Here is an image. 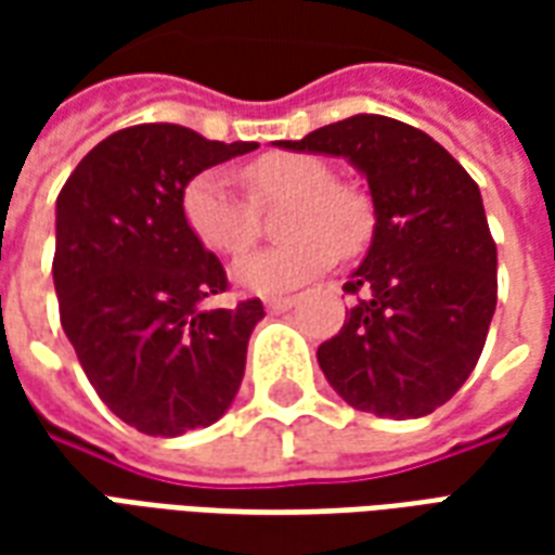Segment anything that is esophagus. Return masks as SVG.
<instances>
[{"instance_id":"esophagus-1","label":"esophagus","mask_w":555,"mask_h":555,"mask_svg":"<svg viewBox=\"0 0 555 555\" xmlns=\"http://www.w3.org/2000/svg\"><path fill=\"white\" fill-rule=\"evenodd\" d=\"M267 312H285L294 306V297H267L264 300Z\"/></svg>"}]
</instances>
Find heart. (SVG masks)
Listing matches in <instances>:
<instances>
[{
  "mask_svg": "<svg viewBox=\"0 0 555 555\" xmlns=\"http://www.w3.org/2000/svg\"><path fill=\"white\" fill-rule=\"evenodd\" d=\"M245 195L217 169L198 171L183 186L181 210L195 241L217 255H243L258 237L261 214L282 207L276 249L241 258L231 276L243 291L279 294L321 276L336 255H357L374 231L372 202L312 154H264L241 169Z\"/></svg>",
  "mask_w": 555,
  "mask_h": 555,
  "instance_id": "heart-1",
  "label": "heart"
}]
</instances>
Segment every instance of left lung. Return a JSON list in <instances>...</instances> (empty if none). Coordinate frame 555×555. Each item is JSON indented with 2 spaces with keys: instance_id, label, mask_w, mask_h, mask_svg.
<instances>
[{
  "instance_id": "obj_1",
  "label": "left lung",
  "mask_w": 555,
  "mask_h": 555,
  "mask_svg": "<svg viewBox=\"0 0 555 555\" xmlns=\"http://www.w3.org/2000/svg\"><path fill=\"white\" fill-rule=\"evenodd\" d=\"M279 145L348 157L377 217L369 255L345 282L357 306L318 348L321 372L350 408L428 416L476 369L496 309V243L478 183L440 142L386 115Z\"/></svg>"
}]
</instances>
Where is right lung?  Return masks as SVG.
<instances>
[{
    "mask_svg": "<svg viewBox=\"0 0 555 555\" xmlns=\"http://www.w3.org/2000/svg\"><path fill=\"white\" fill-rule=\"evenodd\" d=\"M258 142L181 125L125 127L79 159L55 198L62 330L115 416L151 437L214 425L237 396L261 300L207 309L225 270L186 225L183 186Z\"/></svg>",
    "mask_w": 555,
    "mask_h": 555,
    "instance_id": "obj_1",
    "label": "right lung"
}]
</instances>
